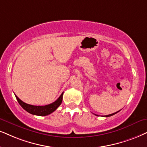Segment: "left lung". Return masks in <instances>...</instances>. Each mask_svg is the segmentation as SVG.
Here are the masks:
<instances>
[{
	"instance_id": "obj_1",
	"label": "left lung",
	"mask_w": 147,
	"mask_h": 147,
	"mask_svg": "<svg viewBox=\"0 0 147 147\" xmlns=\"http://www.w3.org/2000/svg\"><path fill=\"white\" fill-rule=\"evenodd\" d=\"M118 112H119V111H117V112H116V113H113V114H111V115H105V116H104V117H111V116H112V115H115V114H116V113H117Z\"/></svg>"
}]
</instances>
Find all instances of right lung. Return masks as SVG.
<instances>
[{"mask_svg": "<svg viewBox=\"0 0 147 147\" xmlns=\"http://www.w3.org/2000/svg\"><path fill=\"white\" fill-rule=\"evenodd\" d=\"M63 94H64V92L61 94L60 97L57 98V100H55L54 102L45 106H34L28 105V104L22 101L17 96H16V97L20 106L27 112L30 113V114L38 115V116H46V115L51 114V113L55 111L57 109V107L61 105L62 102Z\"/></svg>", "mask_w": 147, "mask_h": 147, "instance_id": "obj_1", "label": "right lung"}]
</instances>
